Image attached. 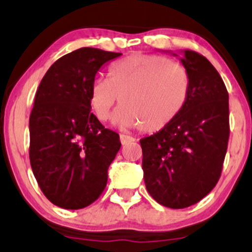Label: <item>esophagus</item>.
<instances>
[{
  "label": "esophagus",
  "instance_id": "obj_1",
  "mask_svg": "<svg viewBox=\"0 0 252 252\" xmlns=\"http://www.w3.org/2000/svg\"><path fill=\"white\" fill-rule=\"evenodd\" d=\"M134 140H136V139H134L133 137L127 136V134H120V142H121V144H123V145L128 144V143L134 142Z\"/></svg>",
  "mask_w": 252,
  "mask_h": 252
}]
</instances>
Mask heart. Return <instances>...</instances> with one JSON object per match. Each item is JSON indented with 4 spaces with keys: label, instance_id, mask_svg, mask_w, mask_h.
Wrapping results in <instances>:
<instances>
[{
    "label": "heart",
    "instance_id": "1",
    "mask_svg": "<svg viewBox=\"0 0 252 252\" xmlns=\"http://www.w3.org/2000/svg\"><path fill=\"white\" fill-rule=\"evenodd\" d=\"M190 77L174 61L156 54H131L114 62L107 79H96L91 85L90 104L98 120L114 116L116 124L140 127L145 133L158 132L172 124L190 97Z\"/></svg>",
    "mask_w": 252,
    "mask_h": 252
}]
</instances>
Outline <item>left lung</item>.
I'll use <instances>...</instances> for the list:
<instances>
[{
    "instance_id": "1",
    "label": "left lung",
    "mask_w": 252,
    "mask_h": 252,
    "mask_svg": "<svg viewBox=\"0 0 252 252\" xmlns=\"http://www.w3.org/2000/svg\"><path fill=\"white\" fill-rule=\"evenodd\" d=\"M190 97L180 115L161 131L140 139L142 167L150 196L183 209L204 198L222 172L229 138L228 93L204 56L186 50Z\"/></svg>"
}]
</instances>
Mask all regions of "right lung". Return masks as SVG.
Wrapping results in <instances>:
<instances>
[{
	"instance_id": "1",
	"label": "right lung",
	"mask_w": 252,
	"mask_h": 252,
	"mask_svg": "<svg viewBox=\"0 0 252 252\" xmlns=\"http://www.w3.org/2000/svg\"><path fill=\"white\" fill-rule=\"evenodd\" d=\"M120 53L80 48L54 62L37 89L30 115V162L53 204L82 209L104 191L120 136L91 113L94 75Z\"/></svg>"
}]
</instances>
